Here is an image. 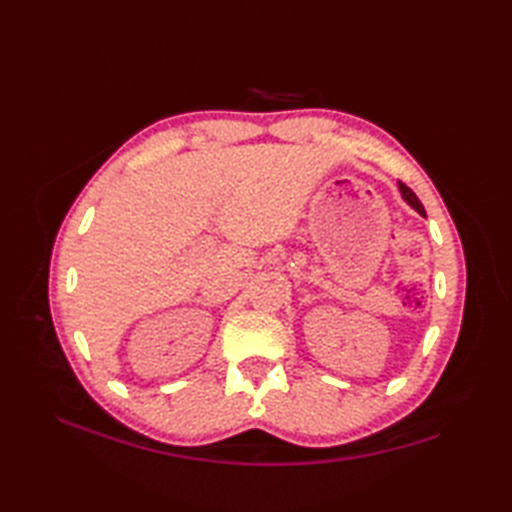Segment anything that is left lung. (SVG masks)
Segmentation results:
<instances>
[{
    "mask_svg": "<svg viewBox=\"0 0 512 512\" xmlns=\"http://www.w3.org/2000/svg\"><path fill=\"white\" fill-rule=\"evenodd\" d=\"M398 191H400V195H402V200H405L413 211H418L420 215H424V206H422V202L418 200V195L413 193L407 184H402V182H398Z\"/></svg>",
    "mask_w": 512,
    "mask_h": 512,
    "instance_id": "obj_1",
    "label": "left lung"
}]
</instances>
